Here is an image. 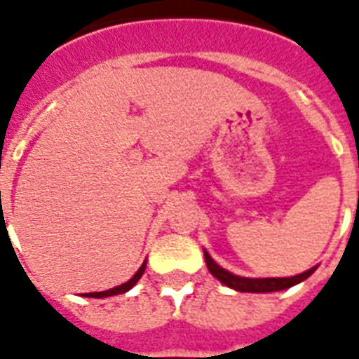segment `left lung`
<instances>
[{
    "label": "left lung",
    "instance_id": "left-lung-1",
    "mask_svg": "<svg viewBox=\"0 0 359 359\" xmlns=\"http://www.w3.org/2000/svg\"><path fill=\"white\" fill-rule=\"evenodd\" d=\"M205 262H207L208 272L212 273L214 278L219 279L222 283L227 285L229 289H235L238 292H276V290H285L292 287V285L300 283L304 279H307L315 272L313 266L306 272L298 273V276H292V278H242V276H235V273L227 272L225 268H222L218 262L214 261L212 257L208 255L205 251Z\"/></svg>",
    "mask_w": 359,
    "mask_h": 359
}]
</instances>
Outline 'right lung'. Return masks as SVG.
<instances>
[{
  "label": "right lung",
  "mask_w": 359,
  "mask_h": 359,
  "mask_svg": "<svg viewBox=\"0 0 359 359\" xmlns=\"http://www.w3.org/2000/svg\"><path fill=\"white\" fill-rule=\"evenodd\" d=\"M145 266H147V261L141 264V268L137 270V272L134 273V278L128 279L126 283L119 285V287H114V289H109V290H102V292H87V298H108V296H115V294H123V292H126V290H130L132 287H134L137 281H140V278L143 276V272H145Z\"/></svg>",
  "instance_id": "obj_1"
}]
</instances>
